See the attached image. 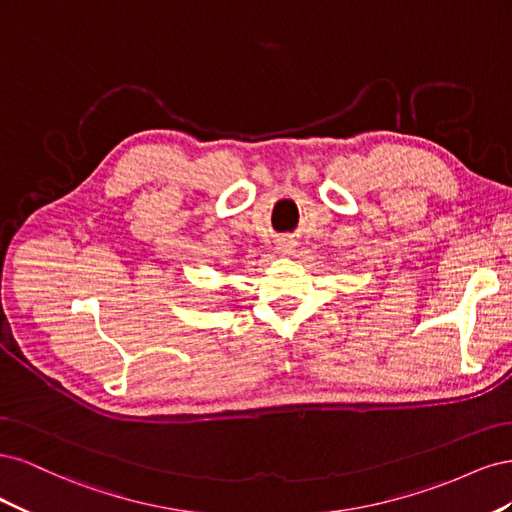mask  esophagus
<instances>
[{
    "label": "esophagus",
    "mask_w": 512,
    "mask_h": 512,
    "mask_svg": "<svg viewBox=\"0 0 512 512\" xmlns=\"http://www.w3.org/2000/svg\"><path fill=\"white\" fill-rule=\"evenodd\" d=\"M292 247H294V243H292V241H284V243H282V252H286V254H288V252L292 250Z\"/></svg>",
    "instance_id": "esophagus-1"
}]
</instances>
